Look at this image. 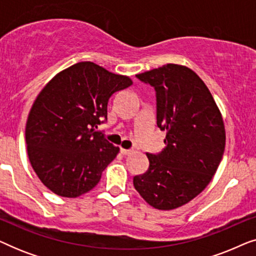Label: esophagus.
I'll list each match as a JSON object with an SVG mask.
<instances>
[{
    "label": "esophagus",
    "mask_w": 256,
    "mask_h": 256,
    "mask_svg": "<svg viewBox=\"0 0 256 256\" xmlns=\"http://www.w3.org/2000/svg\"><path fill=\"white\" fill-rule=\"evenodd\" d=\"M132 150H130V149H124V148L121 149L122 155H129V154H132Z\"/></svg>",
    "instance_id": "obj_1"
}]
</instances>
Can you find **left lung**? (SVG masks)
Listing matches in <instances>:
<instances>
[{
	"label": "left lung",
	"instance_id": "obj_1",
	"mask_svg": "<svg viewBox=\"0 0 256 256\" xmlns=\"http://www.w3.org/2000/svg\"><path fill=\"white\" fill-rule=\"evenodd\" d=\"M136 76L156 90L157 126L166 148L146 154L149 168L132 180L154 208H180L208 186L226 144L222 115L211 92L188 66L166 64Z\"/></svg>",
	"mask_w": 256,
	"mask_h": 256
}]
</instances>
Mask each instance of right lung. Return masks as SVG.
<instances>
[{
    "instance_id": "1",
    "label": "right lung",
    "mask_w": 256,
    "mask_h": 256,
    "mask_svg": "<svg viewBox=\"0 0 256 256\" xmlns=\"http://www.w3.org/2000/svg\"><path fill=\"white\" fill-rule=\"evenodd\" d=\"M130 85L127 76L80 62L43 87L28 115L26 141L31 166L48 190L76 198L99 183L120 148L96 128L107 118L110 98Z\"/></svg>"
}]
</instances>
